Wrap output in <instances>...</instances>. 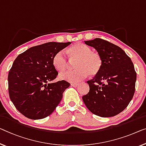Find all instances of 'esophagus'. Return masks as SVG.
<instances>
[{
  "label": "esophagus",
  "instance_id": "34e87169",
  "mask_svg": "<svg viewBox=\"0 0 146 146\" xmlns=\"http://www.w3.org/2000/svg\"><path fill=\"white\" fill-rule=\"evenodd\" d=\"M78 85H79V83H71V86L73 87H77Z\"/></svg>",
  "mask_w": 146,
  "mask_h": 146
}]
</instances>
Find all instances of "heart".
Wrapping results in <instances>:
<instances>
[{
	"label": "heart",
	"instance_id": "obj_1",
	"mask_svg": "<svg viewBox=\"0 0 146 146\" xmlns=\"http://www.w3.org/2000/svg\"><path fill=\"white\" fill-rule=\"evenodd\" d=\"M69 60L72 62L77 60L74 64L76 69L66 71L59 74L61 80L70 82H78L87 77L88 73L95 75L100 71L102 66L101 57L98 53L92 52V49L82 43H77L67 50ZM53 66L58 71L66 69L69 66L65 52L60 51L54 56L52 60Z\"/></svg>",
	"mask_w": 146,
	"mask_h": 146
}]
</instances>
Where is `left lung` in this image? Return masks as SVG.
<instances>
[{"label": "left lung", "mask_w": 146, "mask_h": 146, "mask_svg": "<svg viewBox=\"0 0 146 146\" xmlns=\"http://www.w3.org/2000/svg\"><path fill=\"white\" fill-rule=\"evenodd\" d=\"M84 43L96 49L102 66L94 79L87 81L90 90L82 100L94 115L115 116L127 107L135 92L136 73L133 63L123 49L108 41L96 38Z\"/></svg>", "instance_id": "8db88e82"}]
</instances>
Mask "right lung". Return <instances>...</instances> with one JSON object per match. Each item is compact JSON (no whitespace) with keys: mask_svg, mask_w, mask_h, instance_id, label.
<instances>
[{"mask_svg":"<svg viewBox=\"0 0 146 146\" xmlns=\"http://www.w3.org/2000/svg\"><path fill=\"white\" fill-rule=\"evenodd\" d=\"M71 44L50 42L27 49L14 60L8 73V92L15 107L27 118H45L55 110L70 86L68 82H52L58 75L53 58Z\"/></svg>","mask_w":146,"mask_h":146,"instance_id":"right-lung-1","label":"right lung"}]
</instances>
